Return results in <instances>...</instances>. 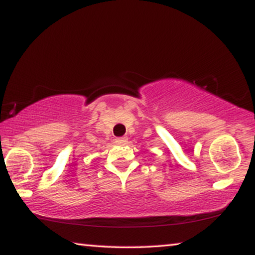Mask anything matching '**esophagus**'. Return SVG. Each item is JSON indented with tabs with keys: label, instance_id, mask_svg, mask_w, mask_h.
<instances>
[{
	"label": "esophagus",
	"instance_id": "1",
	"mask_svg": "<svg viewBox=\"0 0 255 255\" xmlns=\"http://www.w3.org/2000/svg\"><path fill=\"white\" fill-rule=\"evenodd\" d=\"M127 140H128L127 137H118L117 139H116V143L118 145H125L127 143Z\"/></svg>",
	"mask_w": 255,
	"mask_h": 255
}]
</instances>
